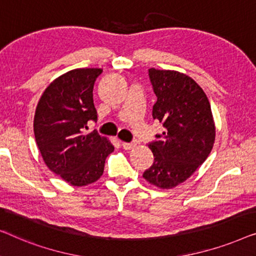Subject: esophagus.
Listing matches in <instances>:
<instances>
[{
    "label": "esophagus",
    "mask_w": 256,
    "mask_h": 256,
    "mask_svg": "<svg viewBox=\"0 0 256 256\" xmlns=\"http://www.w3.org/2000/svg\"><path fill=\"white\" fill-rule=\"evenodd\" d=\"M136 145H138L136 142H122V146H123V148L126 150L134 148Z\"/></svg>",
    "instance_id": "1"
}]
</instances>
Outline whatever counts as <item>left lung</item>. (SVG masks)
<instances>
[{"instance_id":"obj_1","label":"left lung","mask_w":256,"mask_h":256,"mask_svg":"<svg viewBox=\"0 0 256 256\" xmlns=\"http://www.w3.org/2000/svg\"><path fill=\"white\" fill-rule=\"evenodd\" d=\"M158 97L153 118L164 131L148 147L154 162L142 178L160 189L188 180L208 159L216 140V125L206 95L196 81L178 70H148Z\"/></svg>"}]
</instances>
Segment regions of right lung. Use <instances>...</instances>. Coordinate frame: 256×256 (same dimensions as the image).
<instances>
[{
    "instance_id": "obj_1",
    "label": "right lung",
    "mask_w": 256,
    "mask_h": 256,
    "mask_svg": "<svg viewBox=\"0 0 256 256\" xmlns=\"http://www.w3.org/2000/svg\"><path fill=\"white\" fill-rule=\"evenodd\" d=\"M100 68H76L60 75L45 89L36 108L34 132L48 169L74 186L96 182L114 147L97 132L84 134L88 120H97L92 89Z\"/></svg>"
}]
</instances>
